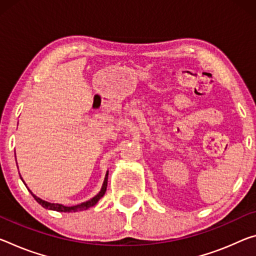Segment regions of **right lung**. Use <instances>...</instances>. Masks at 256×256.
Segmentation results:
<instances>
[{
	"label": "right lung",
	"instance_id": "right-lung-1",
	"mask_svg": "<svg viewBox=\"0 0 256 256\" xmlns=\"http://www.w3.org/2000/svg\"><path fill=\"white\" fill-rule=\"evenodd\" d=\"M22 178V176H20ZM24 181V180H22ZM107 184H108V171L106 173V176H104V184L102 186H101V190L99 192V194H96L94 197L91 198L90 200L88 202H80V204L78 205H75V206H64L62 204H56V202H46L43 200H40V198H38L36 194H34L33 192H30H30L32 194V196H33L35 198V200L38 202L40 205H42L44 208L46 210H56V212H67V213H72V212H77V210H88L92 208V206H94L96 202H99V200L101 197L104 196V192H106L107 190Z\"/></svg>",
	"mask_w": 256,
	"mask_h": 256
}]
</instances>
